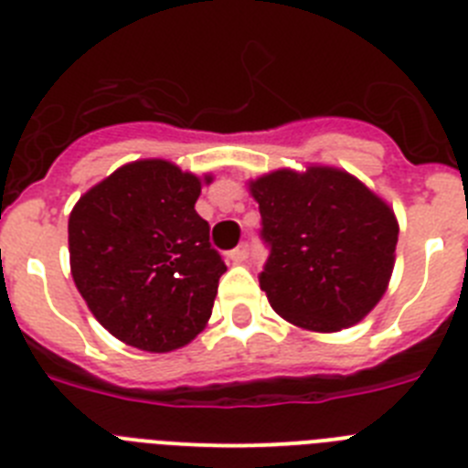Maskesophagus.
Instances as JSON below:
<instances>
[{"mask_svg":"<svg viewBox=\"0 0 468 468\" xmlns=\"http://www.w3.org/2000/svg\"><path fill=\"white\" fill-rule=\"evenodd\" d=\"M248 255H250V246H248V243L243 241L241 246H237V248H234V250H231L229 258L234 260V262H246Z\"/></svg>","mask_w":468,"mask_h":468,"instance_id":"esophagus-1","label":"esophagus"}]
</instances>
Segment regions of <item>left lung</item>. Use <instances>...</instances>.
Returning a JSON list of instances; mask_svg holds the SVG:
<instances>
[{
  "label": "left lung",
  "mask_w": 468,
  "mask_h": 468,
  "mask_svg": "<svg viewBox=\"0 0 468 468\" xmlns=\"http://www.w3.org/2000/svg\"><path fill=\"white\" fill-rule=\"evenodd\" d=\"M270 260L260 288L288 324L337 333L358 324L387 292L399 222L391 206L333 166L279 168L250 180Z\"/></svg>",
  "instance_id": "8db88e82"
}]
</instances>
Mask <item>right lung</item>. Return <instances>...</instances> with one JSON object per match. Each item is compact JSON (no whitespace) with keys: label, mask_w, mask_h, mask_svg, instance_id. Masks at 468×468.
<instances>
[{"label":"right lung","mask_w":468,"mask_h":468,"mask_svg":"<svg viewBox=\"0 0 468 468\" xmlns=\"http://www.w3.org/2000/svg\"><path fill=\"white\" fill-rule=\"evenodd\" d=\"M204 180L166 159H140L93 185L68 222L69 270L105 330L166 354L208 324L227 267L194 210Z\"/></svg>","instance_id":"obj_1"}]
</instances>
